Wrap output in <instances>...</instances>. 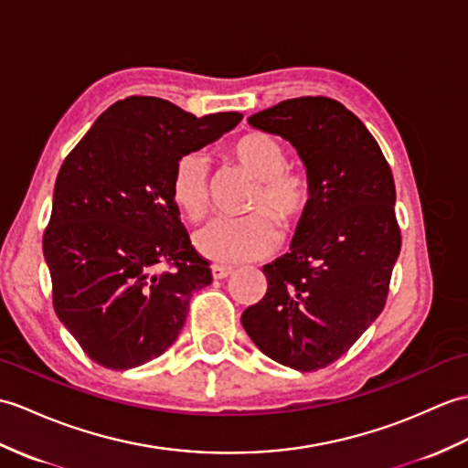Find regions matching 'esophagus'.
Returning a JSON list of instances; mask_svg holds the SVG:
<instances>
[{
    "instance_id": "34e87169",
    "label": "esophagus",
    "mask_w": 468,
    "mask_h": 468,
    "mask_svg": "<svg viewBox=\"0 0 468 468\" xmlns=\"http://www.w3.org/2000/svg\"><path fill=\"white\" fill-rule=\"evenodd\" d=\"M231 273H233L231 267H223V265H213V267H211L213 279H227Z\"/></svg>"
}]
</instances>
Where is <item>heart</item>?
Masks as SVG:
<instances>
[{
  "mask_svg": "<svg viewBox=\"0 0 468 468\" xmlns=\"http://www.w3.org/2000/svg\"><path fill=\"white\" fill-rule=\"evenodd\" d=\"M235 165L257 181L249 215L239 221L215 219L195 233L197 251L217 263L233 265L273 251L279 243L275 221L287 231L307 219L314 201L313 181L305 171L287 167V147L273 135L249 132L227 149ZM171 197L187 221H199L209 207L211 173L201 154L183 155L171 176Z\"/></svg>",
  "mask_w": 468,
  "mask_h": 468,
  "instance_id": "1",
  "label": "heart"
}]
</instances>
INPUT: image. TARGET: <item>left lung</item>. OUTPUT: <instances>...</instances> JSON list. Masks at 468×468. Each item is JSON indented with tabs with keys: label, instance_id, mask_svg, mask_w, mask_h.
Returning a JSON list of instances; mask_svg holds the SVG:
<instances>
[{
	"label": "left lung",
	"instance_id": "left-lung-1",
	"mask_svg": "<svg viewBox=\"0 0 468 468\" xmlns=\"http://www.w3.org/2000/svg\"><path fill=\"white\" fill-rule=\"evenodd\" d=\"M291 141L314 187L291 253L263 267L267 292L241 323L273 361L319 371L385 309L400 251L395 179L381 147L331 97H297L247 119Z\"/></svg>",
	"mask_w": 468,
	"mask_h": 468
}]
</instances>
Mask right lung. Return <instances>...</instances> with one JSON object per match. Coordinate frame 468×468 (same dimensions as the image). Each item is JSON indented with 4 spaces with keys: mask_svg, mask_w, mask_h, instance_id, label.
<instances>
[{
    "mask_svg": "<svg viewBox=\"0 0 468 468\" xmlns=\"http://www.w3.org/2000/svg\"><path fill=\"white\" fill-rule=\"evenodd\" d=\"M241 113L195 117L159 97L105 110L65 157L43 255L59 321L93 363L125 371L177 339L195 291L211 283L171 197L176 163Z\"/></svg>",
    "mask_w": 468,
    "mask_h": 468,
    "instance_id": "1",
    "label": "right lung"
}]
</instances>
